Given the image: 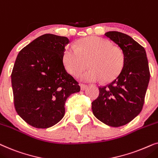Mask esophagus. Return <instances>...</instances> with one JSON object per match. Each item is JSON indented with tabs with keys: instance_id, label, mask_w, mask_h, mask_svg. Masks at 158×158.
<instances>
[{
	"instance_id": "34e87169",
	"label": "esophagus",
	"mask_w": 158,
	"mask_h": 158,
	"mask_svg": "<svg viewBox=\"0 0 158 158\" xmlns=\"http://www.w3.org/2000/svg\"><path fill=\"white\" fill-rule=\"evenodd\" d=\"M80 87H81V90H85L86 88L87 87V85H84V84H81Z\"/></svg>"
}]
</instances>
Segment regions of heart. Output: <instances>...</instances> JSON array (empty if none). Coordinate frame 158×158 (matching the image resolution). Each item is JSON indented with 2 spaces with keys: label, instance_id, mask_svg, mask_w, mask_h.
Listing matches in <instances>:
<instances>
[{
  "label": "heart",
  "instance_id": "heart-1",
  "mask_svg": "<svg viewBox=\"0 0 158 158\" xmlns=\"http://www.w3.org/2000/svg\"><path fill=\"white\" fill-rule=\"evenodd\" d=\"M63 62L67 71L73 77H79L87 68L81 79L87 82H105L112 81L121 72L124 64L121 49L112 45L108 40L89 37L76 43L75 48H66L63 55Z\"/></svg>",
  "mask_w": 158,
  "mask_h": 158
}]
</instances>
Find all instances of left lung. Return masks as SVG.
Returning a JSON list of instances; mask_svg holds the SVG:
<instances>
[{
    "label": "left lung",
    "mask_w": 158,
    "mask_h": 158,
    "mask_svg": "<svg viewBox=\"0 0 158 158\" xmlns=\"http://www.w3.org/2000/svg\"><path fill=\"white\" fill-rule=\"evenodd\" d=\"M105 35L119 46L124 64L119 75L108 85L100 87L98 98L92 102L94 116L113 127L126 125L142 110L150 81L146 51L129 35L108 31Z\"/></svg>",
    "instance_id": "1"
}]
</instances>
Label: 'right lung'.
I'll list each match as a JSON object with an SVG mask.
<instances>
[{
  "label": "right lung",
  "instance_id": "1",
  "mask_svg": "<svg viewBox=\"0 0 158 158\" xmlns=\"http://www.w3.org/2000/svg\"><path fill=\"white\" fill-rule=\"evenodd\" d=\"M66 37L45 34L19 52L11 73L14 107L31 127L47 129L65 114V102L80 91L79 83L67 73L63 62Z\"/></svg>",
  "mask_w": 158,
  "mask_h": 158
}]
</instances>
